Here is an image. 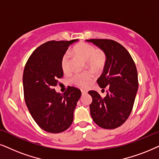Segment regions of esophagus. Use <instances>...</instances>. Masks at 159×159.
Listing matches in <instances>:
<instances>
[{
  "label": "esophagus",
  "instance_id": "esophagus-1",
  "mask_svg": "<svg viewBox=\"0 0 159 159\" xmlns=\"http://www.w3.org/2000/svg\"><path fill=\"white\" fill-rule=\"evenodd\" d=\"M81 93H82V94H86V93H87V91L85 90V89H81Z\"/></svg>",
  "mask_w": 159,
  "mask_h": 159
}]
</instances>
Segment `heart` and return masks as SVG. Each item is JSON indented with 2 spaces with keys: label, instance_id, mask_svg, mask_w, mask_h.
Instances as JSON below:
<instances>
[{
  "label": "heart",
  "instance_id": "obj_1",
  "mask_svg": "<svg viewBox=\"0 0 159 159\" xmlns=\"http://www.w3.org/2000/svg\"><path fill=\"white\" fill-rule=\"evenodd\" d=\"M72 52L78 57L86 60V64L93 70L99 71L104 67L106 56L102 51L96 49L94 46L89 43H80L74 46ZM61 67L64 73L70 71V59L69 54H65L61 59ZM93 78V74L90 71L75 74L72 78V83L79 87L87 86Z\"/></svg>",
  "mask_w": 159,
  "mask_h": 159
}]
</instances>
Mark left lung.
I'll return each mask as SVG.
<instances>
[{"label": "left lung", "mask_w": 159, "mask_h": 159, "mask_svg": "<svg viewBox=\"0 0 159 159\" xmlns=\"http://www.w3.org/2000/svg\"><path fill=\"white\" fill-rule=\"evenodd\" d=\"M106 55L104 70L97 79L101 88L107 86L105 97L96 91H89L92 97L89 105L94 121L100 127L113 129L127 120L134 105L138 89L136 65L127 50L111 39H89ZM102 89V90H103Z\"/></svg>", "instance_id": "left-lung-1"}]
</instances>
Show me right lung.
<instances>
[{"mask_svg":"<svg viewBox=\"0 0 159 159\" xmlns=\"http://www.w3.org/2000/svg\"><path fill=\"white\" fill-rule=\"evenodd\" d=\"M77 39L50 41L39 46L27 60L23 72L25 103L36 124L46 132L60 133L73 123V111L81 95L79 89L67 86L63 94L54 89L63 76L61 59Z\"/></svg>","mask_w":159,"mask_h":159,"instance_id":"1","label":"right lung"}]
</instances>
